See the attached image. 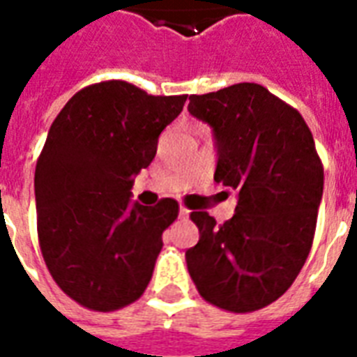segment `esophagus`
<instances>
[{
  "instance_id": "1",
  "label": "esophagus",
  "mask_w": 357,
  "mask_h": 357,
  "mask_svg": "<svg viewBox=\"0 0 357 357\" xmlns=\"http://www.w3.org/2000/svg\"><path fill=\"white\" fill-rule=\"evenodd\" d=\"M187 216H189V210H187L185 206H179V218H181V220H185Z\"/></svg>"
}]
</instances>
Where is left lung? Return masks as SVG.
<instances>
[{
    "label": "left lung",
    "mask_w": 357,
    "mask_h": 357,
    "mask_svg": "<svg viewBox=\"0 0 357 357\" xmlns=\"http://www.w3.org/2000/svg\"><path fill=\"white\" fill-rule=\"evenodd\" d=\"M189 112L214 128V179L239 193L235 214L216 224L191 212L201 239L185 252L208 304L248 314L294 283L314 243L323 164L298 110L260 84L189 97Z\"/></svg>",
    "instance_id": "1"
}]
</instances>
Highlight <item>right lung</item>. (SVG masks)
Segmentation results:
<instances>
[{"label":"right lung","instance_id":"1","mask_svg":"<svg viewBox=\"0 0 357 357\" xmlns=\"http://www.w3.org/2000/svg\"><path fill=\"white\" fill-rule=\"evenodd\" d=\"M185 99L107 80L74 93L53 120L36 164L38 241L53 281L80 306L114 312L147 289L179 204H130V189Z\"/></svg>","mask_w":357,"mask_h":357}]
</instances>
